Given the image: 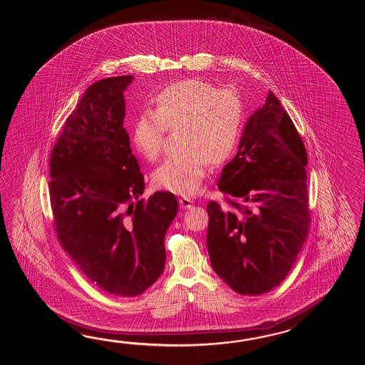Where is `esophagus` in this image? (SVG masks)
<instances>
[{
  "mask_svg": "<svg viewBox=\"0 0 365 365\" xmlns=\"http://www.w3.org/2000/svg\"><path fill=\"white\" fill-rule=\"evenodd\" d=\"M180 206L182 207V209H190L192 206H193L194 201L193 200H190V198H186V197H181L179 200Z\"/></svg>",
  "mask_w": 365,
  "mask_h": 365,
  "instance_id": "1",
  "label": "esophagus"
}]
</instances>
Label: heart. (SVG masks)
<instances>
[{
    "label": "heart",
    "instance_id": "1",
    "mask_svg": "<svg viewBox=\"0 0 365 365\" xmlns=\"http://www.w3.org/2000/svg\"><path fill=\"white\" fill-rule=\"evenodd\" d=\"M154 110H142L134 121V146L150 162L163 150L165 130L178 132V151L154 173V184L172 193H198L210 163L220 165L233 155L240 140L245 106L232 88H217L202 79L165 87L154 99Z\"/></svg>",
    "mask_w": 365,
    "mask_h": 365
}]
</instances>
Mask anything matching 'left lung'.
I'll return each instance as SVG.
<instances>
[{"label":"left lung","mask_w":365,"mask_h":365,"mask_svg":"<svg viewBox=\"0 0 365 365\" xmlns=\"http://www.w3.org/2000/svg\"><path fill=\"white\" fill-rule=\"evenodd\" d=\"M307 164L303 140L270 91L217 181L225 206L206 207L211 266L235 292L262 295L291 272L309 231Z\"/></svg>","instance_id":"1"}]
</instances>
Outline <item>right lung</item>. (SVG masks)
I'll list each match as a JSON object with an SVG mask.
<instances>
[{"instance_id":"right-lung-1","label":"right lung","mask_w":365,"mask_h":365,"mask_svg":"<svg viewBox=\"0 0 365 365\" xmlns=\"http://www.w3.org/2000/svg\"><path fill=\"white\" fill-rule=\"evenodd\" d=\"M133 76L86 90L51 153L49 198L63 250L95 286L134 297L165 264L164 236L179 203L171 192L148 200L124 129V90Z\"/></svg>"}]
</instances>
